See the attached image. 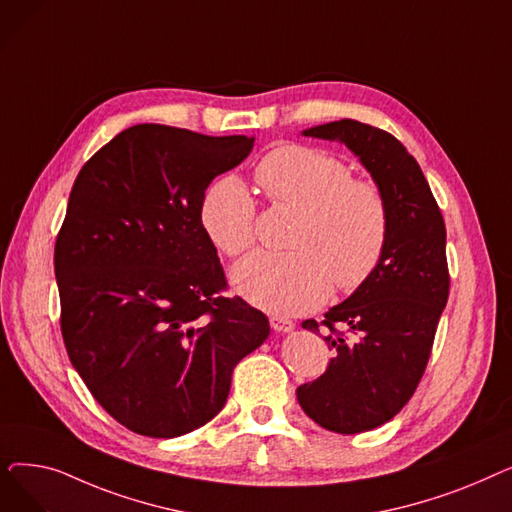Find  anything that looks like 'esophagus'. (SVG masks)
<instances>
[{
  "label": "esophagus",
  "instance_id": "34e87169",
  "mask_svg": "<svg viewBox=\"0 0 512 512\" xmlns=\"http://www.w3.org/2000/svg\"><path fill=\"white\" fill-rule=\"evenodd\" d=\"M270 324H272V328H274L276 332H282V334L294 330V321H292V319H286V317H280V315H274V317L270 319Z\"/></svg>",
  "mask_w": 512,
  "mask_h": 512
}]
</instances>
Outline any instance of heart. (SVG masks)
I'll use <instances>...</instances> for the list:
<instances>
[{"label": "heart", "mask_w": 512, "mask_h": 512, "mask_svg": "<svg viewBox=\"0 0 512 512\" xmlns=\"http://www.w3.org/2000/svg\"><path fill=\"white\" fill-rule=\"evenodd\" d=\"M257 180L276 203L303 213L290 255L257 251L232 267L242 299L274 315H297L326 303L332 284L351 292L378 270L388 242V205L373 182L328 151L282 145L267 153ZM199 222L211 245L238 255L255 240V203L236 176L213 182Z\"/></svg>", "instance_id": "heart-1"}]
</instances>
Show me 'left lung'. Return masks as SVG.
Here are the masks:
<instances>
[{
  "mask_svg": "<svg viewBox=\"0 0 512 512\" xmlns=\"http://www.w3.org/2000/svg\"><path fill=\"white\" fill-rule=\"evenodd\" d=\"M303 137L346 145L388 205V242L378 270L321 321L336 357L321 378L297 388L299 405L317 425L361 434L405 407L425 371L450 288L446 226L415 157L390 132L344 118L311 126ZM336 323L360 340L334 337ZM303 328L321 330L315 319Z\"/></svg>",
  "mask_w": 512,
  "mask_h": 512,
  "instance_id": "left-lung-1",
  "label": "left lung"
}]
</instances>
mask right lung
Listing matches in <instances>:
<instances>
[{"instance_id":"add662e5","label":"right lung","mask_w":512,"mask_h":512,"mask_svg":"<svg viewBox=\"0 0 512 512\" xmlns=\"http://www.w3.org/2000/svg\"><path fill=\"white\" fill-rule=\"evenodd\" d=\"M255 139L137 124L78 172L56 240L68 357L99 405L134 434L176 438L226 405L236 363L270 321L226 299L199 211L207 186Z\"/></svg>"}]
</instances>
